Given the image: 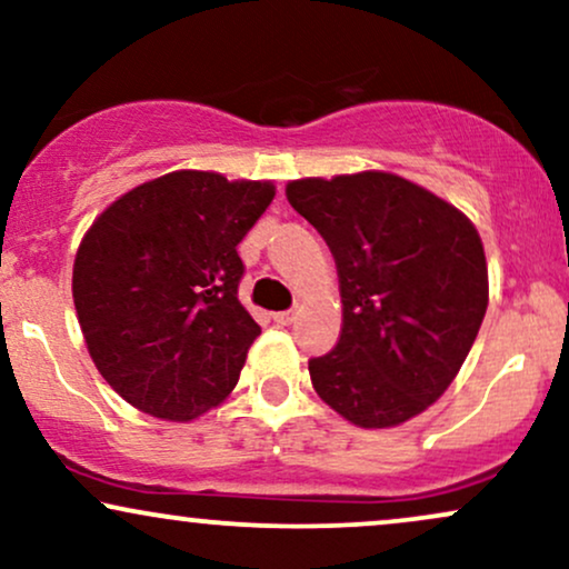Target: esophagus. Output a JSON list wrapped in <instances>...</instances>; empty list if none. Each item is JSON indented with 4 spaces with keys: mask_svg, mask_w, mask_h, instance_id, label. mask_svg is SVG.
Returning <instances> with one entry per match:
<instances>
[{
    "mask_svg": "<svg viewBox=\"0 0 569 569\" xmlns=\"http://www.w3.org/2000/svg\"><path fill=\"white\" fill-rule=\"evenodd\" d=\"M293 310H280V312H276V316H272V321L276 323H280V326H289V323H293Z\"/></svg>",
    "mask_w": 569,
    "mask_h": 569,
    "instance_id": "34e87169",
    "label": "esophagus"
}]
</instances>
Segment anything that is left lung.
<instances>
[{"mask_svg": "<svg viewBox=\"0 0 569 569\" xmlns=\"http://www.w3.org/2000/svg\"><path fill=\"white\" fill-rule=\"evenodd\" d=\"M286 198L331 248L342 293L339 342L310 358L312 388L352 426H401L452 385L485 321L479 232L385 171L289 181Z\"/></svg>", "mask_w": 569, "mask_h": 569, "instance_id": "1", "label": "left lung"}]
</instances>
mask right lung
<instances>
[{
	"mask_svg": "<svg viewBox=\"0 0 569 569\" xmlns=\"http://www.w3.org/2000/svg\"><path fill=\"white\" fill-rule=\"evenodd\" d=\"M270 181L173 171L130 189L84 232L71 293L96 369L162 420L187 422L238 385L259 323L240 305L238 243Z\"/></svg>",
	"mask_w": 569,
	"mask_h": 569,
	"instance_id": "right-lung-1",
	"label": "right lung"
}]
</instances>
